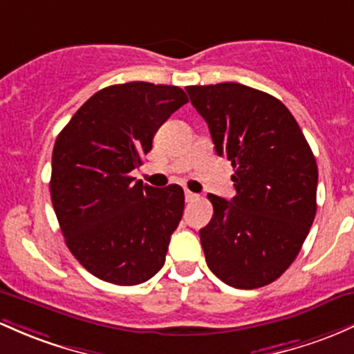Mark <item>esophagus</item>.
I'll use <instances>...</instances> for the list:
<instances>
[{
    "mask_svg": "<svg viewBox=\"0 0 354 354\" xmlns=\"http://www.w3.org/2000/svg\"><path fill=\"white\" fill-rule=\"evenodd\" d=\"M184 194H185V201H187V202H194V201H197V198H198L197 194L190 192V190H185Z\"/></svg>",
    "mask_w": 354,
    "mask_h": 354,
    "instance_id": "obj_1",
    "label": "esophagus"
}]
</instances>
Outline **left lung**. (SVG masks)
<instances>
[{
  "label": "left lung",
  "mask_w": 354,
  "mask_h": 354,
  "mask_svg": "<svg viewBox=\"0 0 354 354\" xmlns=\"http://www.w3.org/2000/svg\"><path fill=\"white\" fill-rule=\"evenodd\" d=\"M217 156L234 167L232 201L209 194L201 229L209 269L237 289L271 284L296 256L316 216L317 165L283 102L241 83L185 86Z\"/></svg>",
  "instance_id": "1"
}]
</instances>
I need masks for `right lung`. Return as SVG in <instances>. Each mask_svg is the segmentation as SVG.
I'll return each mask as SVG.
<instances>
[{
	"mask_svg": "<svg viewBox=\"0 0 354 354\" xmlns=\"http://www.w3.org/2000/svg\"><path fill=\"white\" fill-rule=\"evenodd\" d=\"M189 102L182 88L130 82L90 97L59 132L50 192L68 249L86 271L118 286L156 276L184 212V190L130 176L153 135Z\"/></svg>",
	"mask_w": 354,
	"mask_h": 354,
	"instance_id": "1",
	"label": "right lung"
}]
</instances>
